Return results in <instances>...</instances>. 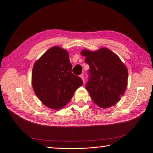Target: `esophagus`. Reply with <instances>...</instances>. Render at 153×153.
<instances>
[{
	"label": "esophagus",
	"mask_w": 153,
	"mask_h": 153,
	"mask_svg": "<svg viewBox=\"0 0 153 153\" xmlns=\"http://www.w3.org/2000/svg\"><path fill=\"white\" fill-rule=\"evenodd\" d=\"M80 77L82 78V80H83V82H84V81H85V79H84V75H81L80 76Z\"/></svg>",
	"instance_id": "esophagus-1"
}]
</instances>
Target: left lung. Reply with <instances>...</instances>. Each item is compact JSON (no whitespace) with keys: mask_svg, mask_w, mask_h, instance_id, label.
I'll return each instance as SVG.
<instances>
[{"mask_svg":"<svg viewBox=\"0 0 153 153\" xmlns=\"http://www.w3.org/2000/svg\"><path fill=\"white\" fill-rule=\"evenodd\" d=\"M81 55L89 65V79L85 89L100 108L117 103L126 91L128 71L117 55L107 48L96 51L82 50Z\"/></svg>","mask_w":153,"mask_h":153,"instance_id":"left-lung-1","label":"left lung"}]
</instances>
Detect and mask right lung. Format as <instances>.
<instances>
[{"instance_id": "obj_1", "label": "right lung", "mask_w": 153, "mask_h": 153, "mask_svg": "<svg viewBox=\"0 0 153 153\" xmlns=\"http://www.w3.org/2000/svg\"><path fill=\"white\" fill-rule=\"evenodd\" d=\"M67 50L59 47L48 49L34 64L32 85L36 95L47 107L58 110L65 106L75 91L83 84L71 72Z\"/></svg>"}]
</instances>
